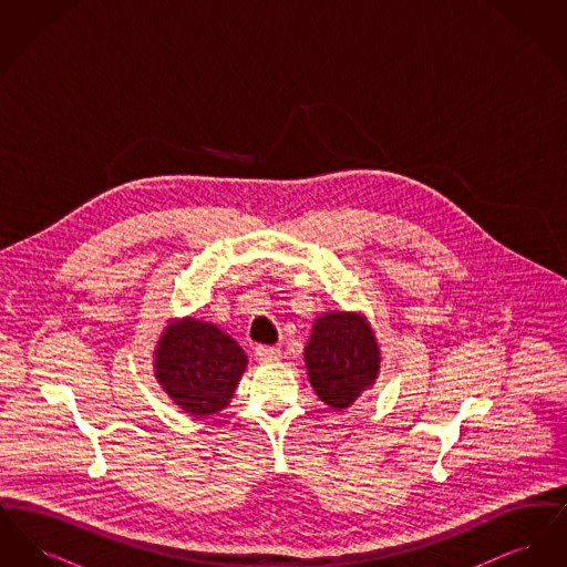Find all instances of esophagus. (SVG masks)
Segmentation results:
<instances>
[{
	"mask_svg": "<svg viewBox=\"0 0 567 567\" xmlns=\"http://www.w3.org/2000/svg\"><path fill=\"white\" fill-rule=\"evenodd\" d=\"M252 354H255L257 363H271V361L280 359V351L274 349V347H257Z\"/></svg>",
	"mask_w": 567,
	"mask_h": 567,
	"instance_id": "obj_1",
	"label": "esophagus"
}]
</instances>
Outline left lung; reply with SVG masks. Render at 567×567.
I'll use <instances>...</instances> for the list:
<instances>
[{
	"label": "left lung",
	"mask_w": 567,
	"mask_h": 567,
	"mask_svg": "<svg viewBox=\"0 0 567 567\" xmlns=\"http://www.w3.org/2000/svg\"><path fill=\"white\" fill-rule=\"evenodd\" d=\"M303 361L319 400L344 410L377 384L382 357L363 312L329 310L315 319Z\"/></svg>",
	"instance_id": "obj_1"
}]
</instances>
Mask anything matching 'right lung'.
Here are the masks:
<instances>
[{
  "label": "right lung",
  "mask_w": 567,
  "mask_h": 567,
  "mask_svg": "<svg viewBox=\"0 0 567 567\" xmlns=\"http://www.w3.org/2000/svg\"><path fill=\"white\" fill-rule=\"evenodd\" d=\"M240 344L202 319H169L153 351V372L163 393L190 416L225 410L246 372Z\"/></svg>",
  "instance_id": "add662e5"
}]
</instances>
